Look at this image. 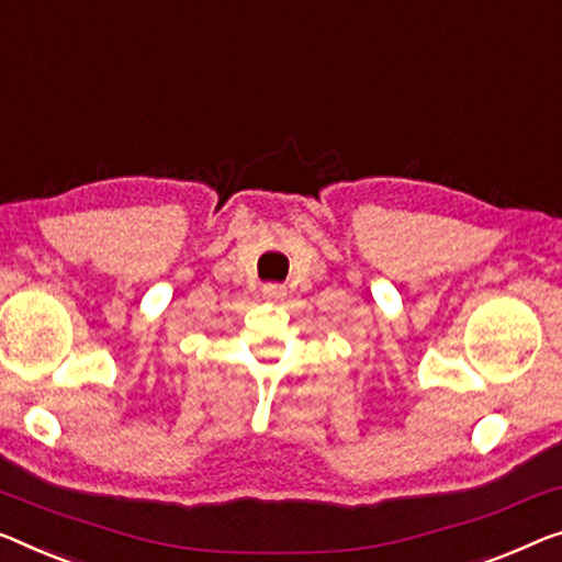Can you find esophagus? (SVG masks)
Returning <instances> with one entry per match:
<instances>
[{
	"instance_id": "esophagus-1",
	"label": "esophagus",
	"mask_w": 562,
	"mask_h": 562,
	"mask_svg": "<svg viewBox=\"0 0 562 562\" xmlns=\"http://www.w3.org/2000/svg\"><path fill=\"white\" fill-rule=\"evenodd\" d=\"M262 297L265 300H282L284 297V288L282 284H278V282H267V284H262Z\"/></svg>"
}]
</instances>
